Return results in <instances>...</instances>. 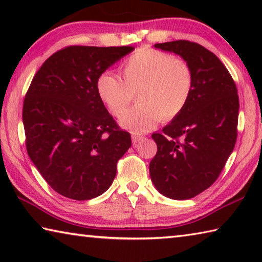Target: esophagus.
<instances>
[{
	"label": "esophagus",
	"instance_id": "obj_1",
	"mask_svg": "<svg viewBox=\"0 0 262 262\" xmlns=\"http://www.w3.org/2000/svg\"><path fill=\"white\" fill-rule=\"evenodd\" d=\"M143 139H144V136L139 134V133H136V132H133L132 133V140H133V143H134V144L137 143V142L142 141Z\"/></svg>",
	"mask_w": 262,
	"mask_h": 262
}]
</instances>
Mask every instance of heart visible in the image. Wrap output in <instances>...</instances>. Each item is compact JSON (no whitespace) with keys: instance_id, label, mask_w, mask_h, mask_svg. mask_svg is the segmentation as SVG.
Here are the masks:
<instances>
[{"instance_id":"heart-1","label":"heart","mask_w":262,"mask_h":262,"mask_svg":"<svg viewBox=\"0 0 262 262\" xmlns=\"http://www.w3.org/2000/svg\"><path fill=\"white\" fill-rule=\"evenodd\" d=\"M120 70L122 81L104 72L97 78L96 89L101 103L118 119L127 113L137 96L139 106L122 119L123 127L148 132L161 120H173L187 107L194 88L193 70L187 61L142 48L122 62Z\"/></svg>"}]
</instances>
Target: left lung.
<instances>
[{
    "instance_id": "1",
    "label": "left lung",
    "mask_w": 262,
    "mask_h": 262,
    "mask_svg": "<svg viewBox=\"0 0 262 262\" xmlns=\"http://www.w3.org/2000/svg\"><path fill=\"white\" fill-rule=\"evenodd\" d=\"M173 52L193 70L194 88L187 107L155 133L157 154L149 171L159 193L187 200L219 178L237 141L239 98L227 67L214 53L189 40L156 43Z\"/></svg>"
}]
</instances>
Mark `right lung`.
Masks as SVG:
<instances>
[{
    "mask_svg": "<svg viewBox=\"0 0 262 262\" xmlns=\"http://www.w3.org/2000/svg\"><path fill=\"white\" fill-rule=\"evenodd\" d=\"M133 46H68L33 76L23 104L28 154L42 178L63 196L84 201L112 185L132 145L97 94L101 73Z\"/></svg>",
    "mask_w": 262,
    "mask_h": 262,
    "instance_id": "obj_1",
    "label": "right lung"
}]
</instances>
